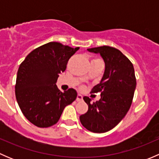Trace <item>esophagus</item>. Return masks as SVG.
Segmentation results:
<instances>
[{
  "label": "esophagus",
  "mask_w": 159,
  "mask_h": 159,
  "mask_svg": "<svg viewBox=\"0 0 159 159\" xmlns=\"http://www.w3.org/2000/svg\"><path fill=\"white\" fill-rule=\"evenodd\" d=\"M76 100L78 101V102H81V101H82L83 100L82 95H81V94H78V95H77Z\"/></svg>",
  "instance_id": "esophagus-1"
}]
</instances>
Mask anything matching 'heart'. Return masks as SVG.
Wrapping results in <instances>:
<instances>
[{
  "label": "heart",
  "instance_id": "heart-1",
  "mask_svg": "<svg viewBox=\"0 0 159 159\" xmlns=\"http://www.w3.org/2000/svg\"><path fill=\"white\" fill-rule=\"evenodd\" d=\"M96 60H98V59H94V60H93V61H96ZM87 79V77H83L82 78H81V80H86Z\"/></svg>",
  "mask_w": 159,
  "mask_h": 159
}]
</instances>
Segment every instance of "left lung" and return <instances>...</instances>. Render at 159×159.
I'll list each match as a JSON object with an SVG mask.
<instances>
[{
    "label": "left lung",
    "mask_w": 159,
    "mask_h": 159,
    "mask_svg": "<svg viewBox=\"0 0 159 159\" xmlns=\"http://www.w3.org/2000/svg\"><path fill=\"white\" fill-rule=\"evenodd\" d=\"M88 51L100 54L105 69L99 84L91 90L101 92L100 100L91 103V98H83L89 110L80 121L89 131L104 133L115 128L129 111L136 88L134 70L129 58L115 48L102 46Z\"/></svg>",
    "instance_id": "obj_1"
}]
</instances>
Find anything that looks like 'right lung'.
Wrapping results in <instances>:
<instances>
[{
  "instance_id": "obj_1",
  "label": "right lung",
  "mask_w": 159,
  "mask_h": 159,
  "mask_svg": "<svg viewBox=\"0 0 159 159\" xmlns=\"http://www.w3.org/2000/svg\"><path fill=\"white\" fill-rule=\"evenodd\" d=\"M78 49L49 42L32 51L20 64L16 79V99L25 118L34 125H54L65 107L76 99L75 89L61 92L56 82Z\"/></svg>"
}]
</instances>
